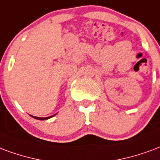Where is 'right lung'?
Returning a JSON list of instances; mask_svg holds the SVG:
<instances>
[{
	"mask_svg": "<svg viewBox=\"0 0 160 160\" xmlns=\"http://www.w3.org/2000/svg\"><path fill=\"white\" fill-rule=\"evenodd\" d=\"M54 115H56V113L55 114H53V115H52V116H49V117H46V118H44V117H36V116H32V115H30L31 117H33L34 119H39V120H45V119H50V118H52V117H53Z\"/></svg>",
	"mask_w": 160,
	"mask_h": 160,
	"instance_id": "add662e5",
	"label": "right lung"
}]
</instances>
